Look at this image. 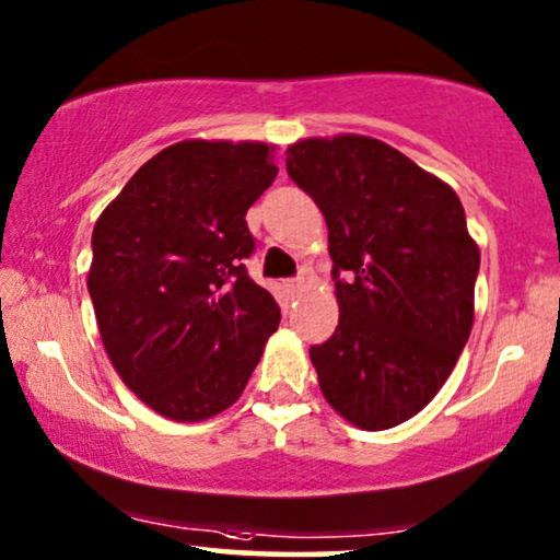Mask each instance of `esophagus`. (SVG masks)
<instances>
[{"instance_id":"esophagus-1","label":"esophagus","mask_w":560,"mask_h":560,"mask_svg":"<svg viewBox=\"0 0 560 560\" xmlns=\"http://www.w3.org/2000/svg\"><path fill=\"white\" fill-rule=\"evenodd\" d=\"M282 285H285L288 293H298V290L303 288V278H290V280L282 282Z\"/></svg>"}]
</instances>
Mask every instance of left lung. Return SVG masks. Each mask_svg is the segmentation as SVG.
I'll list each match as a JSON object with an SVG mask.
<instances>
[{"mask_svg": "<svg viewBox=\"0 0 560 560\" xmlns=\"http://www.w3.org/2000/svg\"><path fill=\"white\" fill-rule=\"evenodd\" d=\"M285 164L329 229L339 324L308 352L318 386L347 422L390 430L438 396L468 342L481 254L466 210L377 138H306Z\"/></svg>", "mask_w": 560, "mask_h": 560, "instance_id": "left-lung-1", "label": "left lung"}]
</instances>
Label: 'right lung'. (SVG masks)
<instances>
[{"label":"right lung","instance_id":"1","mask_svg":"<svg viewBox=\"0 0 560 560\" xmlns=\"http://www.w3.org/2000/svg\"><path fill=\"white\" fill-rule=\"evenodd\" d=\"M278 177L254 141H179L151 156L92 231L86 288L122 383L174 422L229 409L280 308L246 272L244 215Z\"/></svg>","mask_w":560,"mask_h":560}]
</instances>
